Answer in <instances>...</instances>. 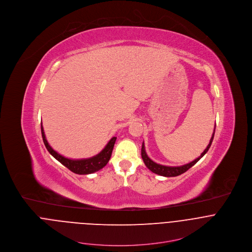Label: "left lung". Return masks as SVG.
<instances>
[{
    "label": "left lung",
    "instance_id": "left-lung-1",
    "mask_svg": "<svg viewBox=\"0 0 252 252\" xmlns=\"http://www.w3.org/2000/svg\"><path fill=\"white\" fill-rule=\"evenodd\" d=\"M215 132H216V128H215V131H214V134L212 136V139L210 141V144H208L207 148L204 150V152L197 158L195 159L194 161L188 163V164H185L183 166H180V167H169V166H164V165H160V164H157L155 162H153L146 154L145 152V147H144V144L143 143V146H142V158L144 160V164L145 166L154 174H157L159 176H163V177H178L181 174L185 173L187 170H189L192 166H194L207 152L208 150L210 149L212 143L214 141V137H215Z\"/></svg>",
    "mask_w": 252,
    "mask_h": 252
}]
</instances>
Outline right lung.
Listing matches in <instances>:
<instances>
[{"mask_svg":"<svg viewBox=\"0 0 252 252\" xmlns=\"http://www.w3.org/2000/svg\"><path fill=\"white\" fill-rule=\"evenodd\" d=\"M40 129H41V136H42L43 144L45 145L46 149L48 150V152L56 160H58L61 164H63L70 171H72V173L77 174V175L93 174V173L103 169L108 164V162L109 161V159H110L111 152H112L113 146H114L115 141H116L115 137L111 138V140L105 146V148L99 154H97L96 156H93V157L87 158V159L72 160V159H69V158H66V157L60 155L58 152H56L49 145V144L46 141V138H45V135H44V131H43V127H42L41 123H40Z\"/></svg>","mask_w":252,"mask_h":252,"instance_id":"add662e5","label":"right lung"}]
</instances>
